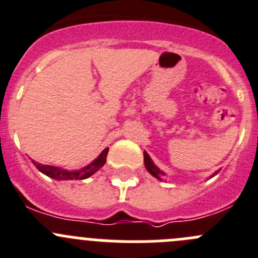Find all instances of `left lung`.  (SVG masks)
<instances>
[{
  "label": "left lung",
  "mask_w": 258,
  "mask_h": 258,
  "mask_svg": "<svg viewBox=\"0 0 258 258\" xmlns=\"http://www.w3.org/2000/svg\"><path fill=\"white\" fill-rule=\"evenodd\" d=\"M144 163H145V168L148 169V172L150 173L153 177H155L156 179H159V180H162L163 175H165V173L163 172V170L159 169V168L154 164V162L151 160V158L149 156V154L146 153V151H144ZM218 173H219V170H216L213 175H210V178L214 177V175H216Z\"/></svg>",
  "instance_id": "left-lung-1"
}]
</instances>
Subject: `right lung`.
<instances>
[{"label":"right lung","mask_w":258,"mask_h":258,"mask_svg":"<svg viewBox=\"0 0 258 258\" xmlns=\"http://www.w3.org/2000/svg\"><path fill=\"white\" fill-rule=\"evenodd\" d=\"M109 149L105 148L104 150L100 153V155L96 159H94L90 164H88L86 167L81 168L79 170H67L62 169L58 167H52V165H43L39 163L31 160L33 164L37 167V169L39 172H42L43 174L48 175L49 178H53L56 180H72V179H86L90 175H93L94 173H96L103 165L105 164V160H107V154Z\"/></svg>","instance_id":"obj_1"}]
</instances>
